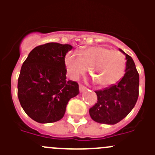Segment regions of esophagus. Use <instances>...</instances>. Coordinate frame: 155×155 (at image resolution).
<instances>
[{
  "label": "esophagus",
  "mask_w": 155,
  "mask_h": 155,
  "mask_svg": "<svg viewBox=\"0 0 155 155\" xmlns=\"http://www.w3.org/2000/svg\"><path fill=\"white\" fill-rule=\"evenodd\" d=\"M87 87L85 86H84L83 85H82V84H79V91H80V92H82L84 91L85 90H86Z\"/></svg>",
  "instance_id": "34e87169"
}]
</instances>
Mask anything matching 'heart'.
Listing matches in <instances>:
<instances>
[{"instance_id":"b5f03b06","label":"heart","mask_w":155,"mask_h":155,"mask_svg":"<svg viewBox=\"0 0 155 155\" xmlns=\"http://www.w3.org/2000/svg\"><path fill=\"white\" fill-rule=\"evenodd\" d=\"M65 63L74 79L90 68L91 75L101 87L109 86L118 82L126 68L125 58L121 51L102 46L87 48L82 51V56L77 53H70Z\"/></svg>"}]
</instances>
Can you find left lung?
Here are the masks:
<instances>
[{"instance_id":"left-lung-1","label":"left lung","mask_w":155,"mask_h":155,"mask_svg":"<svg viewBox=\"0 0 155 155\" xmlns=\"http://www.w3.org/2000/svg\"><path fill=\"white\" fill-rule=\"evenodd\" d=\"M124 54L125 53L120 49ZM126 54L125 73L115 85L96 91V104L89 109L94 121L115 124L124 118L135 106L139 97L140 76L132 58Z\"/></svg>"}]
</instances>
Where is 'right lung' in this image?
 Instances as JSON below:
<instances>
[{"label":"right lung","mask_w":155,"mask_h":155,"mask_svg":"<svg viewBox=\"0 0 155 155\" xmlns=\"http://www.w3.org/2000/svg\"><path fill=\"white\" fill-rule=\"evenodd\" d=\"M72 46L48 43L29 53L18 79V97L25 113L38 123L64 117L68 101L79 93L76 82L67 80L65 55Z\"/></svg>","instance_id":"1"}]
</instances>
